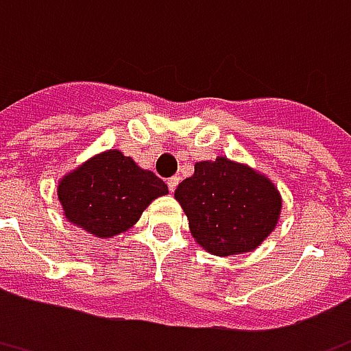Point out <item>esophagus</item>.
<instances>
[{"instance_id": "1", "label": "esophagus", "mask_w": 351, "mask_h": 351, "mask_svg": "<svg viewBox=\"0 0 351 351\" xmlns=\"http://www.w3.org/2000/svg\"><path fill=\"white\" fill-rule=\"evenodd\" d=\"M178 182H180V178H178V176H171V178H167V188L171 193L175 191L176 186H178Z\"/></svg>"}]
</instances>
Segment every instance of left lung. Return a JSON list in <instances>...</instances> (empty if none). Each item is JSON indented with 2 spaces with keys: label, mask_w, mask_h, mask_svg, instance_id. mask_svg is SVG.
<instances>
[{
  "label": "left lung",
  "mask_w": 351,
  "mask_h": 351,
  "mask_svg": "<svg viewBox=\"0 0 351 351\" xmlns=\"http://www.w3.org/2000/svg\"><path fill=\"white\" fill-rule=\"evenodd\" d=\"M176 201L188 215L191 236L217 256L249 253L279 219L281 197L266 176L227 160L195 163L178 184Z\"/></svg>",
  "instance_id": "left-lung-1"
}]
</instances>
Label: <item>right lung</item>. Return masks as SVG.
Returning a JSON list of instances; mask_svg holds the SVG:
<instances>
[{
  "label": "right lung",
  "instance_id": "1",
  "mask_svg": "<svg viewBox=\"0 0 351 351\" xmlns=\"http://www.w3.org/2000/svg\"><path fill=\"white\" fill-rule=\"evenodd\" d=\"M165 193L162 178L119 150L95 156L64 176L57 189L69 221L98 238L128 230L143 210Z\"/></svg>",
  "mask_w": 351,
  "mask_h": 351
}]
</instances>
